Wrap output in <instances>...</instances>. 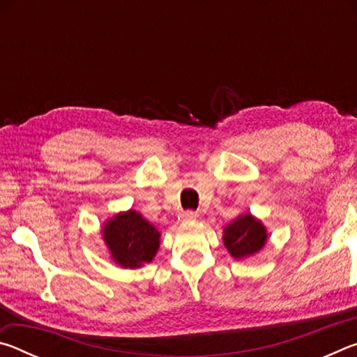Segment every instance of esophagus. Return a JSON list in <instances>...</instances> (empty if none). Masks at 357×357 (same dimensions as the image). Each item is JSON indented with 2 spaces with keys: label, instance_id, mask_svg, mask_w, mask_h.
I'll list each match as a JSON object with an SVG mask.
<instances>
[{
  "label": "esophagus",
  "instance_id": "1",
  "mask_svg": "<svg viewBox=\"0 0 357 357\" xmlns=\"http://www.w3.org/2000/svg\"><path fill=\"white\" fill-rule=\"evenodd\" d=\"M197 217H198V214L195 213V211H184V213H183L184 220H195Z\"/></svg>",
  "mask_w": 357,
  "mask_h": 357
}]
</instances>
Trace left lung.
Masks as SVG:
<instances>
[{
  "label": "left lung",
  "instance_id": "1",
  "mask_svg": "<svg viewBox=\"0 0 357 357\" xmlns=\"http://www.w3.org/2000/svg\"><path fill=\"white\" fill-rule=\"evenodd\" d=\"M266 229L250 214L241 215L225 228L223 243L234 258H245L257 253L266 243Z\"/></svg>",
  "mask_w": 357,
  "mask_h": 357
}]
</instances>
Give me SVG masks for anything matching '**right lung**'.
<instances>
[{
  "instance_id": "1",
  "label": "right lung",
  "mask_w": 357,
  "mask_h": 357,
  "mask_svg": "<svg viewBox=\"0 0 357 357\" xmlns=\"http://www.w3.org/2000/svg\"><path fill=\"white\" fill-rule=\"evenodd\" d=\"M159 238L160 233L135 211L116 215L104 228V239L113 259L130 269L140 268L154 258Z\"/></svg>"
}]
</instances>
